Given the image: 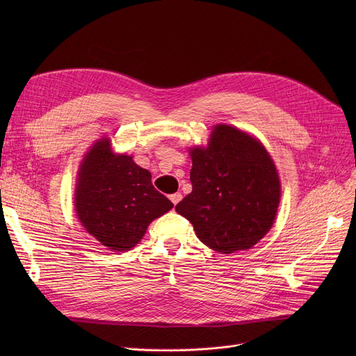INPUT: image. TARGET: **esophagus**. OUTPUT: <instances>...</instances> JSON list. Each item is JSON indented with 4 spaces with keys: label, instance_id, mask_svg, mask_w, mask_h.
Instances as JSON below:
<instances>
[{
    "label": "esophagus",
    "instance_id": "obj_1",
    "mask_svg": "<svg viewBox=\"0 0 356 356\" xmlns=\"http://www.w3.org/2000/svg\"><path fill=\"white\" fill-rule=\"evenodd\" d=\"M170 200L173 202V204H177L181 200V193H173L170 195Z\"/></svg>",
    "mask_w": 356,
    "mask_h": 356
}]
</instances>
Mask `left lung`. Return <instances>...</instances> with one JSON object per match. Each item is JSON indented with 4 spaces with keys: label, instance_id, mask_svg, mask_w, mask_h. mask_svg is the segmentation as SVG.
Returning <instances> with one entry per match:
<instances>
[{
    "label": "left lung",
    "instance_id": "1",
    "mask_svg": "<svg viewBox=\"0 0 356 356\" xmlns=\"http://www.w3.org/2000/svg\"><path fill=\"white\" fill-rule=\"evenodd\" d=\"M191 157L192 193L176 204V212L216 252L252 248L271 229L282 195L266 147L244 131L219 124L208 147L192 148Z\"/></svg>",
    "mask_w": 356,
    "mask_h": 356
}]
</instances>
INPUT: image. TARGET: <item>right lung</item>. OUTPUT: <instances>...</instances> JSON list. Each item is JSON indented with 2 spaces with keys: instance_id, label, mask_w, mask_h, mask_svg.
I'll list each match as a JSON object with an SVG mask.
<instances>
[{
  "instance_id": "obj_1",
  "label": "right lung",
  "mask_w": 356,
  "mask_h": 356,
  "mask_svg": "<svg viewBox=\"0 0 356 356\" xmlns=\"http://www.w3.org/2000/svg\"><path fill=\"white\" fill-rule=\"evenodd\" d=\"M173 208L152 183V173L133 156L115 154L111 140L101 138L83 157L74 211L88 234L104 247L128 251L144 236L149 223Z\"/></svg>"
}]
</instances>
